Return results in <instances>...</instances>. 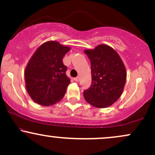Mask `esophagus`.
I'll use <instances>...</instances> for the list:
<instances>
[{"mask_svg": "<svg viewBox=\"0 0 155 155\" xmlns=\"http://www.w3.org/2000/svg\"><path fill=\"white\" fill-rule=\"evenodd\" d=\"M74 80H75V81H76V82H78V81H79L80 78L79 77V76H77V77L74 78Z\"/></svg>", "mask_w": 155, "mask_h": 155, "instance_id": "1", "label": "esophagus"}]
</instances>
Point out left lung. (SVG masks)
Wrapping results in <instances>:
<instances>
[{
    "mask_svg": "<svg viewBox=\"0 0 155 155\" xmlns=\"http://www.w3.org/2000/svg\"><path fill=\"white\" fill-rule=\"evenodd\" d=\"M90 60L92 84L84 91V97L94 107L105 108L118 100L124 90L126 71L122 60L114 49L100 45L94 50H86Z\"/></svg>",
    "mask_w": 155,
    "mask_h": 155,
    "instance_id": "8db88e82",
    "label": "left lung"
}]
</instances>
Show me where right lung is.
I'll list each match as a JSON object with an SVG mask.
<instances>
[{
  "instance_id": "obj_1",
  "label": "right lung",
  "mask_w": 155,
  "mask_h": 155,
  "mask_svg": "<svg viewBox=\"0 0 155 155\" xmlns=\"http://www.w3.org/2000/svg\"><path fill=\"white\" fill-rule=\"evenodd\" d=\"M70 50L56 41L37 48L25 68L26 88L31 98L43 106L53 105L64 96L70 84L63 58Z\"/></svg>"
}]
</instances>
